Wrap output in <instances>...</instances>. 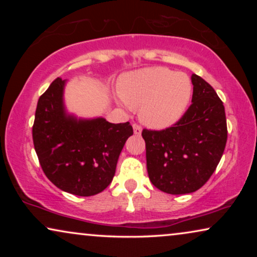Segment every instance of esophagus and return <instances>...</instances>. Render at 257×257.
I'll use <instances>...</instances> for the list:
<instances>
[{"label":"esophagus","instance_id":"esophagus-1","mask_svg":"<svg viewBox=\"0 0 257 257\" xmlns=\"http://www.w3.org/2000/svg\"><path fill=\"white\" fill-rule=\"evenodd\" d=\"M133 131H135V135H140L142 133V126L138 124H133Z\"/></svg>","mask_w":257,"mask_h":257}]
</instances>
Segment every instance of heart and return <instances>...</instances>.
Instances as JSON below:
<instances>
[{
	"label": "heart",
	"instance_id": "obj_1",
	"mask_svg": "<svg viewBox=\"0 0 257 257\" xmlns=\"http://www.w3.org/2000/svg\"><path fill=\"white\" fill-rule=\"evenodd\" d=\"M119 93L128 106L139 108V118L153 128L180 120L191 103L193 84L187 75L166 68H146L119 79Z\"/></svg>",
	"mask_w": 257,
	"mask_h": 257
}]
</instances>
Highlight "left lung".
I'll return each mask as SVG.
<instances>
[{
  "label": "left lung",
  "mask_w": 257,
  "mask_h": 257,
  "mask_svg": "<svg viewBox=\"0 0 257 257\" xmlns=\"http://www.w3.org/2000/svg\"><path fill=\"white\" fill-rule=\"evenodd\" d=\"M192 104L180 120L160 131L144 128L150 180L168 194H187L212 177L227 143L222 100L198 75L192 76Z\"/></svg>",
  "instance_id": "left-lung-1"
}]
</instances>
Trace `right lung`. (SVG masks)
<instances>
[{"instance_id":"right-lung-1","label":"right lung","mask_w":257,"mask_h":257,"mask_svg":"<svg viewBox=\"0 0 257 257\" xmlns=\"http://www.w3.org/2000/svg\"><path fill=\"white\" fill-rule=\"evenodd\" d=\"M65 80L56 78L38 99L33 140L47 178L62 191L79 196L103 192L115 173L125 142L133 135L128 121L104 118L77 120L63 105Z\"/></svg>"}]
</instances>
